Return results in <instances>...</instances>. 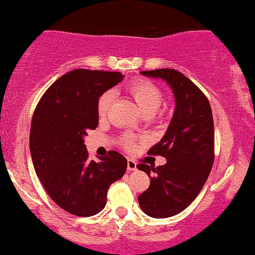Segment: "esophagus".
Returning a JSON list of instances; mask_svg holds the SVG:
<instances>
[{
  "label": "esophagus",
  "mask_w": 255,
  "mask_h": 255,
  "mask_svg": "<svg viewBox=\"0 0 255 255\" xmlns=\"http://www.w3.org/2000/svg\"><path fill=\"white\" fill-rule=\"evenodd\" d=\"M136 169H137V164H136V162L132 161V159H128V170L132 172V170H136Z\"/></svg>",
  "instance_id": "esophagus-1"
}]
</instances>
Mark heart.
<instances>
[{
	"mask_svg": "<svg viewBox=\"0 0 255 255\" xmlns=\"http://www.w3.org/2000/svg\"><path fill=\"white\" fill-rule=\"evenodd\" d=\"M128 91L143 115L151 117V115H153L157 112L162 102V93L154 83L146 80L133 81L128 87ZM112 99L113 96L110 92H106V93H103L99 97L98 106H97L99 117H106L109 110L110 103H112ZM124 143L125 147L128 149L135 148V142H133L132 138L127 137L124 140Z\"/></svg>",
	"mask_w": 255,
	"mask_h": 255,
	"instance_id": "obj_1",
	"label": "heart"
}]
</instances>
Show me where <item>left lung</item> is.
<instances>
[{"label": "left lung", "instance_id": "left-lung-1", "mask_svg": "<svg viewBox=\"0 0 255 255\" xmlns=\"http://www.w3.org/2000/svg\"><path fill=\"white\" fill-rule=\"evenodd\" d=\"M172 88L175 110L166 133L148 149L166 157L164 166L137 164L149 177V186L138 195L141 210L154 219L174 216L186 209L206 183L214 164V119L209 99L188 77L173 69L142 71Z\"/></svg>", "mask_w": 255, "mask_h": 255}]
</instances>
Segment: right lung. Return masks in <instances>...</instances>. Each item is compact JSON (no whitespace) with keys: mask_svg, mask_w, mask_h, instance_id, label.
Returning <instances> with one entry per match:
<instances>
[{"mask_svg":"<svg viewBox=\"0 0 255 255\" xmlns=\"http://www.w3.org/2000/svg\"><path fill=\"white\" fill-rule=\"evenodd\" d=\"M123 78L120 72L70 71L50 86L33 114L29 146L36 175L54 203L76 216L102 211L109 186L127 172V158L117 151L91 161L83 138L98 127L99 97Z\"/></svg>","mask_w":255,"mask_h":255,"instance_id":"obj_1","label":"right lung"}]
</instances>
